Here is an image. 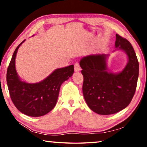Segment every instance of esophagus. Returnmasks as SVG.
I'll return each instance as SVG.
<instances>
[{
  "instance_id": "1",
  "label": "esophagus",
  "mask_w": 147,
  "mask_h": 147,
  "mask_svg": "<svg viewBox=\"0 0 147 147\" xmlns=\"http://www.w3.org/2000/svg\"><path fill=\"white\" fill-rule=\"evenodd\" d=\"M74 71L75 72H78L80 70V64L78 62H76L74 64Z\"/></svg>"
}]
</instances>
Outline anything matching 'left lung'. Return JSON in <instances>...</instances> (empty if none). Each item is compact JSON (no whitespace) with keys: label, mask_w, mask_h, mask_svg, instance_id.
Wrapping results in <instances>:
<instances>
[{"label":"left lung","mask_w":147,"mask_h":147,"mask_svg":"<svg viewBox=\"0 0 147 147\" xmlns=\"http://www.w3.org/2000/svg\"><path fill=\"white\" fill-rule=\"evenodd\" d=\"M115 47L127 54L128 62L123 71H108L105 54L84 57L80 61L84 76L83 94L92 111L100 115L117 113L128 106L135 94L139 76V62L127 39L116 34Z\"/></svg>","instance_id":"left-lung-1"}]
</instances>
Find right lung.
Wrapping results in <instances>:
<instances>
[{"label":"right lung","instance_id":"obj_1","mask_svg":"<svg viewBox=\"0 0 147 147\" xmlns=\"http://www.w3.org/2000/svg\"><path fill=\"white\" fill-rule=\"evenodd\" d=\"M20 43L14 51L7 69L6 81L9 95L15 106L21 113L30 117H40L50 112L55 106L62 83L74 73V65L57 69L39 83L28 84L19 79L15 61Z\"/></svg>","mask_w":147,"mask_h":147}]
</instances>
